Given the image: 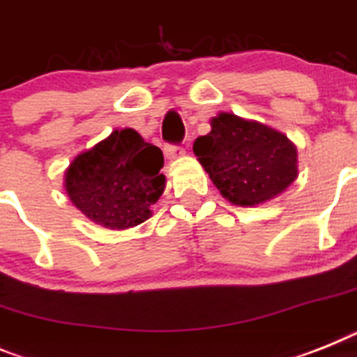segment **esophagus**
<instances>
[{"label": "esophagus", "instance_id": "esophagus-1", "mask_svg": "<svg viewBox=\"0 0 357 357\" xmlns=\"http://www.w3.org/2000/svg\"><path fill=\"white\" fill-rule=\"evenodd\" d=\"M164 155H166L167 162H173V160H176V158L184 157L185 151L184 148H181V146H166V148H164Z\"/></svg>", "mask_w": 357, "mask_h": 357}]
</instances>
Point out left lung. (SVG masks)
Masks as SVG:
<instances>
[{"label": "left lung", "mask_w": 357, "mask_h": 357, "mask_svg": "<svg viewBox=\"0 0 357 357\" xmlns=\"http://www.w3.org/2000/svg\"><path fill=\"white\" fill-rule=\"evenodd\" d=\"M193 151L216 190L234 206L257 208L287 191L298 178V149L264 123L220 112Z\"/></svg>", "instance_id": "1"}]
</instances>
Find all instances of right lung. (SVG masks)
<instances>
[{"label":"right lung","instance_id":"obj_1","mask_svg":"<svg viewBox=\"0 0 357 357\" xmlns=\"http://www.w3.org/2000/svg\"><path fill=\"white\" fill-rule=\"evenodd\" d=\"M162 151L133 128L114 130L84 149L65 172L70 202L106 229L126 231L151 218L166 188Z\"/></svg>","mask_w":357,"mask_h":357}]
</instances>
